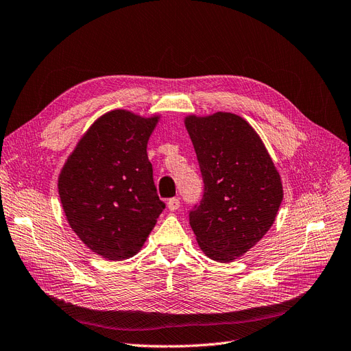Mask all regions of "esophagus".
I'll list each match as a JSON object with an SVG mask.
<instances>
[{
    "mask_svg": "<svg viewBox=\"0 0 351 351\" xmlns=\"http://www.w3.org/2000/svg\"><path fill=\"white\" fill-rule=\"evenodd\" d=\"M179 206H180V202L178 198H171L167 201L169 211H176V210H179Z\"/></svg>",
    "mask_w": 351,
    "mask_h": 351,
    "instance_id": "1",
    "label": "esophagus"
}]
</instances>
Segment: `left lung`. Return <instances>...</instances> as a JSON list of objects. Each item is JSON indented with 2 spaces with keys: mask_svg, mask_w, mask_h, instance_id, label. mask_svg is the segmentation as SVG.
<instances>
[{
  "mask_svg": "<svg viewBox=\"0 0 351 351\" xmlns=\"http://www.w3.org/2000/svg\"><path fill=\"white\" fill-rule=\"evenodd\" d=\"M184 123L205 186L189 224L204 254L228 263L274 226L283 199L282 179L261 136L243 117L189 114Z\"/></svg>",
  "mask_w": 351,
  "mask_h": 351,
  "instance_id": "8db88e82",
  "label": "left lung"
}]
</instances>
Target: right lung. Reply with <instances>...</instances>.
<instances>
[{
  "label": "right lung",
  "instance_id": "right-lung-1",
  "mask_svg": "<svg viewBox=\"0 0 351 351\" xmlns=\"http://www.w3.org/2000/svg\"><path fill=\"white\" fill-rule=\"evenodd\" d=\"M160 114H102L77 141L58 179L68 223L107 261L137 254L165 208L153 182L147 143Z\"/></svg>",
  "mask_w": 351,
  "mask_h": 351
}]
</instances>
